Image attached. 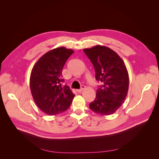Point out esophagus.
<instances>
[{
    "label": "esophagus",
    "instance_id": "1",
    "mask_svg": "<svg viewBox=\"0 0 159 159\" xmlns=\"http://www.w3.org/2000/svg\"><path fill=\"white\" fill-rule=\"evenodd\" d=\"M84 89H85V86H84V85H82V86H81V89H77L76 91H77V92L80 93V92H81V91H83V90H84Z\"/></svg>",
    "mask_w": 159,
    "mask_h": 159
}]
</instances>
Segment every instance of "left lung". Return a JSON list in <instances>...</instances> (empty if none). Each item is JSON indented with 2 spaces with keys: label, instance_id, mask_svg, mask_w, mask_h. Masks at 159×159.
<instances>
[{
  "label": "left lung",
  "instance_id": "8db88e82",
  "mask_svg": "<svg viewBox=\"0 0 159 159\" xmlns=\"http://www.w3.org/2000/svg\"><path fill=\"white\" fill-rule=\"evenodd\" d=\"M84 52L94 67L96 80L102 83L89 108L99 115H111L121 107L128 93L129 79L125 64L107 46L97 45Z\"/></svg>",
  "mask_w": 159,
  "mask_h": 159
}]
</instances>
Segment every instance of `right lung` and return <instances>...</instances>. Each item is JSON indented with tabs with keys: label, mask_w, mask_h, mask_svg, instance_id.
Returning <instances> with one entry per match:
<instances>
[{
	"label": "right lung",
	"mask_w": 159,
	"mask_h": 159,
	"mask_svg": "<svg viewBox=\"0 0 159 159\" xmlns=\"http://www.w3.org/2000/svg\"><path fill=\"white\" fill-rule=\"evenodd\" d=\"M74 52L59 47L46 52L34 66L30 78L31 93L42 111L55 115L68 109L75 95L68 86L62 87V69Z\"/></svg>",
	"instance_id": "right-lung-1"
}]
</instances>
